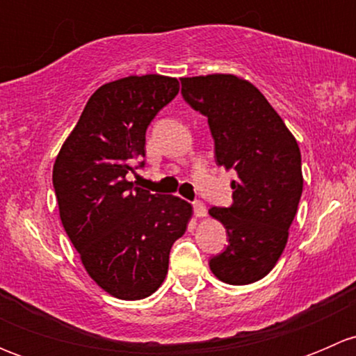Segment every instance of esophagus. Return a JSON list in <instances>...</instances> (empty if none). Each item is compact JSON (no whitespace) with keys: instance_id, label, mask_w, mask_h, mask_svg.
Wrapping results in <instances>:
<instances>
[{"instance_id":"1","label":"esophagus","mask_w":356,"mask_h":356,"mask_svg":"<svg viewBox=\"0 0 356 356\" xmlns=\"http://www.w3.org/2000/svg\"><path fill=\"white\" fill-rule=\"evenodd\" d=\"M193 208H195V215L198 218L207 217V207H204L201 201H195V203H193Z\"/></svg>"}]
</instances>
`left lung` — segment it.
I'll return each mask as SVG.
<instances>
[{
	"mask_svg": "<svg viewBox=\"0 0 356 356\" xmlns=\"http://www.w3.org/2000/svg\"><path fill=\"white\" fill-rule=\"evenodd\" d=\"M181 84L186 102L208 117L217 163L238 175L231 182V207L208 210L229 236L224 253L210 260V270L225 284H251L275 267L288 243L303 191L300 148L246 79L208 74L182 77Z\"/></svg>",
	"mask_w": 356,
	"mask_h": 356,
	"instance_id": "1",
	"label": "left lung"
}]
</instances>
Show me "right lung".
Returning <instances> with one entry per match:
<instances>
[{
    "label": "right lung",
    "instance_id": "1",
    "mask_svg": "<svg viewBox=\"0 0 356 356\" xmlns=\"http://www.w3.org/2000/svg\"><path fill=\"white\" fill-rule=\"evenodd\" d=\"M179 89L177 79L160 74L103 84L53 165L63 229L89 277L118 300H143L160 288L170 248L193 217L188 201L127 181L132 160L145 156L149 122Z\"/></svg>",
    "mask_w": 356,
    "mask_h": 356
}]
</instances>
